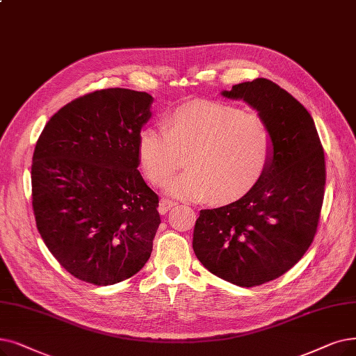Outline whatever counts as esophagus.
<instances>
[{"label": "esophagus", "mask_w": 356, "mask_h": 356, "mask_svg": "<svg viewBox=\"0 0 356 356\" xmlns=\"http://www.w3.org/2000/svg\"><path fill=\"white\" fill-rule=\"evenodd\" d=\"M175 205H176V202H173V200H170V199H161V200H160V205H159V212H160V213H165V212L170 211V208L175 207Z\"/></svg>", "instance_id": "esophagus-1"}]
</instances>
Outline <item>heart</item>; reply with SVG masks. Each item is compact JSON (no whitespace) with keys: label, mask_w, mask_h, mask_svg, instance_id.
I'll return each instance as SVG.
<instances>
[{"label":"heart","mask_w":356,"mask_h":356,"mask_svg":"<svg viewBox=\"0 0 356 356\" xmlns=\"http://www.w3.org/2000/svg\"><path fill=\"white\" fill-rule=\"evenodd\" d=\"M275 148L269 122L257 112L200 102L168 113L163 128L145 127L138 135V161L154 186L168 184L183 199L231 202L250 192L265 176Z\"/></svg>","instance_id":"heart-1"}]
</instances>
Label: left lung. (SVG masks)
<instances>
[{
  "instance_id": "obj_1",
  "label": "left lung",
  "mask_w": 356,
  "mask_h": 356,
  "mask_svg": "<svg viewBox=\"0 0 356 356\" xmlns=\"http://www.w3.org/2000/svg\"><path fill=\"white\" fill-rule=\"evenodd\" d=\"M222 96L243 99L269 122L273 156L250 192L233 204L200 211L193 252L211 273L252 288L288 272L312 245L326 163L312 115L277 84L256 79Z\"/></svg>"
}]
</instances>
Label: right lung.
Wrapping results in <instances>:
<instances>
[{
  "label": "right lung",
  "mask_w": 356,
  "mask_h": 356,
  "mask_svg": "<svg viewBox=\"0 0 356 356\" xmlns=\"http://www.w3.org/2000/svg\"><path fill=\"white\" fill-rule=\"evenodd\" d=\"M145 91L106 88L59 109L32 161L39 233L76 280L106 286L140 272L161 222L159 196L138 172V135L151 118Z\"/></svg>",
  "instance_id": "add662e5"
}]
</instances>
